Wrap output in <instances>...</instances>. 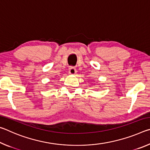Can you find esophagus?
Segmentation results:
<instances>
[{
  "instance_id": "34e87169",
  "label": "esophagus",
  "mask_w": 150,
  "mask_h": 150,
  "mask_svg": "<svg viewBox=\"0 0 150 150\" xmlns=\"http://www.w3.org/2000/svg\"><path fill=\"white\" fill-rule=\"evenodd\" d=\"M69 72L71 75H75L76 72H77V70H76V68L74 67H71L69 69Z\"/></svg>"
}]
</instances>
